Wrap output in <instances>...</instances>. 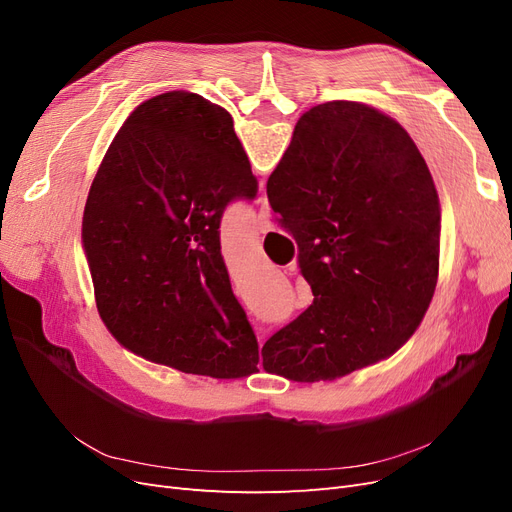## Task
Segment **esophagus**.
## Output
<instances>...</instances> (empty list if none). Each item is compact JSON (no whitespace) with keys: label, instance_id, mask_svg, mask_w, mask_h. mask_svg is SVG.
Listing matches in <instances>:
<instances>
[{"label":"esophagus","instance_id":"1","mask_svg":"<svg viewBox=\"0 0 512 512\" xmlns=\"http://www.w3.org/2000/svg\"><path fill=\"white\" fill-rule=\"evenodd\" d=\"M256 224H258V230H260V232H267V230L271 228V224H269V205H267L265 198H262V203H260V211H258Z\"/></svg>","mask_w":512,"mask_h":512}]
</instances>
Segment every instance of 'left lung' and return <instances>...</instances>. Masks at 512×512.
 <instances>
[{
    "instance_id": "left-lung-1",
    "label": "left lung",
    "mask_w": 512,
    "mask_h": 512,
    "mask_svg": "<svg viewBox=\"0 0 512 512\" xmlns=\"http://www.w3.org/2000/svg\"><path fill=\"white\" fill-rule=\"evenodd\" d=\"M256 192L226 108L190 91L134 108L83 213L98 312L123 348L183 374H256V335L220 252L224 209Z\"/></svg>"
}]
</instances>
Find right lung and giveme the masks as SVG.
<instances>
[{
    "mask_svg": "<svg viewBox=\"0 0 512 512\" xmlns=\"http://www.w3.org/2000/svg\"><path fill=\"white\" fill-rule=\"evenodd\" d=\"M267 196L314 303L267 339L262 367L320 382L389 359L423 322L440 267V200L410 134L367 104H318Z\"/></svg>",
    "mask_w": 512,
    "mask_h": 512,
    "instance_id": "add662e5",
    "label": "right lung"
}]
</instances>
